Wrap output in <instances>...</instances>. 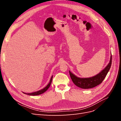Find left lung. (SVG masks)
Listing matches in <instances>:
<instances>
[{
  "label": "left lung",
  "instance_id": "8db88e82",
  "mask_svg": "<svg viewBox=\"0 0 121 121\" xmlns=\"http://www.w3.org/2000/svg\"><path fill=\"white\" fill-rule=\"evenodd\" d=\"M112 56L111 55L110 61H109V63L107 66L98 74L90 78H79L69 71V75H70L73 82L77 86L81 88L82 89L92 88L99 85L103 81L109 69H110L112 65Z\"/></svg>",
  "mask_w": 121,
  "mask_h": 121
}]
</instances>
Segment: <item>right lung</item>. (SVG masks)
<instances>
[{"instance_id":"1","label":"right lung","mask_w":121,"mask_h":121,"mask_svg":"<svg viewBox=\"0 0 121 121\" xmlns=\"http://www.w3.org/2000/svg\"><path fill=\"white\" fill-rule=\"evenodd\" d=\"M52 78H53V76L52 77V78H51L50 80V82H49V83L48 84V85H47L45 88H44L43 89L39 90L38 91H36V92H32V93H24L25 94H26L28 95H32V96H34V95H38L39 94H41L42 93H43L44 92H45V91L49 88V87H50V85H51V83H52Z\"/></svg>"}]
</instances>
